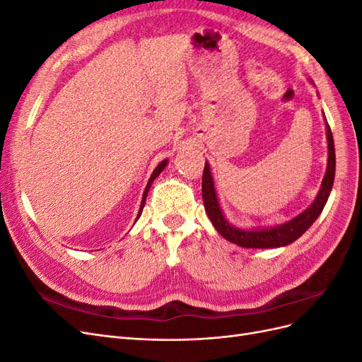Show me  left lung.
I'll return each instance as SVG.
<instances>
[{
  "instance_id": "left-lung-1",
  "label": "left lung",
  "mask_w": 362,
  "mask_h": 362,
  "mask_svg": "<svg viewBox=\"0 0 362 362\" xmlns=\"http://www.w3.org/2000/svg\"><path fill=\"white\" fill-rule=\"evenodd\" d=\"M326 139H327V168L320 185V190L317 193L314 202L299 216L291 218V221L273 228L240 229L229 223L225 218V214L222 213L221 205H218L210 166H208V163H205L204 173H202V199H204L205 211L208 217H210L211 223L214 225L216 231L223 238H226L228 242L242 247H254V249L281 247V246L291 245L294 240H298L323 211L326 201L329 198L332 185H334L335 146H334L332 131L327 124H326Z\"/></svg>"
}]
</instances>
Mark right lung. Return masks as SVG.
Instances as JSON below:
<instances>
[{"label":"right lung","mask_w":362,"mask_h":362,"mask_svg":"<svg viewBox=\"0 0 362 362\" xmlns=\"http://www.w3.org/2000/svg\"><path fill=\"white\" fill-rule=\"evenodd\" d=\"M166 164H168V160H163L158 166L156 168V170L152 172V175H151V178H149V181H148V184H146V187H145V192H144V198H141V204H140V210H139V214H137V218L140 217V214H141V211H144V206H145V202H146V196H148V192H149V189H151V185H152V181H154L158 175L163 172V169L166 168ZM136 218V221H137Z\"/></svg>","instance_id":"add662e5"}]
</instances>
